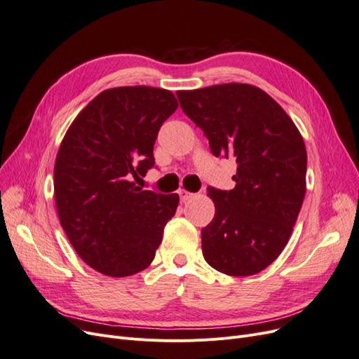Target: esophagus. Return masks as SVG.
Segmentation results:
<instances>
[{
  "mask_svg": "<svg viewBox=\"0 0 359 359\" xmlns=\"http://www.w3.org/2000/svg\"><path fill=\"white\" fill-rule=\"evenodd\" d=\"M180 196H181V201L182 202H186V201H190L194 194L193 193H190V191H187V190H180Z\"/></svg>",
  "mask_w": 359,
  "mask_h": 359,
  "instance_id": "34e87169",
  "label": "esophagus"
}]
</instances>
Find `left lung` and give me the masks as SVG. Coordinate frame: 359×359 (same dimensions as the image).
<instances>
[{
    "label": "left lung",
    "instance_id": "obj_1",
    "mask_svg": "<svg viewBox=\"0 0 359 359\" xmlns=\"http://www.w3.org/2000/svg\"><path fill=\"white\" fill-rule=\"evenodd\" d=\"M181 109L203 130L215 157H233L235 187H208L215 205L202 229L208 265L245 277L283 252L306 194L307 151L301 133L273 97L248 83L178 91Z\"/></svg>",
    "mask_w": 359,
    "mask_h": 359
}]
</instances>
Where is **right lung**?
Listing matches in <instances>:
<instances>
[{
	"label": "right lung",
	"mask_w": 359,
	"mask_h": 359,
	"mask_svg": "<svg viewBox=\"0 0 359 359\" xmlns=\"http://www.w3.org/2000/svg\"><path fill=\"white\" fill-rule=\"evenodd\" d=\"M154 86L104 90L74 118L60 145L53 191L60 223L86 265L111 277L145 269L180 196L136 187L154 166L161 124L177 111Z\"/></svg>",
	"instance_id": "1"
}]
</instances>
